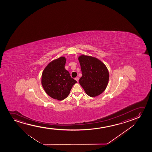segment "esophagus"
I'll return each mask as SVG.
<instances>
[{
    "mask_svg": "<svg viewBox=\"0 0 152 152\" xmlns=\"http://www.w3.org/2000/svg\"><path fill=\"white\" fill-rule=\"evenodd\" d=\"M75 79L76 80V81H77V82H78V80H79V78H78V77H76V78H75Z\"/></svg>",
    "mask_w": 152,
    "mask_h": 152,
    "instance_id": "obj_1",
    "label": "esophagus"
}]
</instances>
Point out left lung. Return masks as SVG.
Masks as SVG:
<instances>
[{
  "label": "left lung",
  "mask_w": 152,
  "mask_h": 152,
  "mask_svg": "<svg viewBox=\"0 0 152 152\" xmlns=\"http://www.w3.org/2000/svg\"><path fill=\"white\" fill-rule=\"evenodd\" d=\"M82 77L79 80L81 87L91 97L100 95L108 84L109 73L104 63L98 58L82 55L78 58Z\"/></svg>",
  "instance_id": "1"
}]
</instances>
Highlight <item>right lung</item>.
Masks as SVG:
<instances>
[{"instance_id": "obj_1", "label": "right lung", "mask_w": 152, "mask_h": 152, "mask_svg": "<svg viewBox=\"0 0 152 152\" xmlns=\"http://www.w3.org/2000/svg\"><path fill=\"white\" fill-rule=\"evenodd\" d=\"M66 58L60 57L50 62L42 74V83L50 97L58 100L65 99L77 81L65 69Z\"/></svg>"}]
</instances>
